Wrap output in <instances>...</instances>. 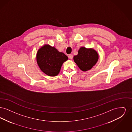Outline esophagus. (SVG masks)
Here are the masks:
<instances>
[{
  "label": "esophagus",
  "mask_w": 132,
  "mask_h": 132,
  "mask_svg": "<svg viewBox=\"0 0 132 132\" xmlns=\"http://www.w3.org/2000/svg\"><path fill=\"white\" fill-rule=\"evenodd\" d=\"M73 55L72 54H69L68 55V57H69V59H72L73 58Z\"/></svg>",
  "instance_id": "34e87169"
}]
</instances>
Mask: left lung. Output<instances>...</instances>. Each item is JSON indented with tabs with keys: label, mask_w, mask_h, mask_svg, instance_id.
Returning <instances> with one entry per match:
<instances>
[{
	"label": "left lung",
	"mask_w": 132,
	"mask_h": 132,
	"mask_svg": "<svg viewBox=\"0 0 132 132\" xmlns=\"http://www.w3.org/2000/svg\"><path fill=\"white\" fill-rule=\"evenodd\" d=\"M98 59V54L93 48L82 47L78 51V55L74 56V60L79 68L83 71L91 69Z\"/></svg>",
	"instance_id": "left-lung-1"
}]
</instances>
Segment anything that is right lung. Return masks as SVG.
I'll use <instances>...</instances> for the list:
<instances>
[{"label": "right lung", "instance_id": "obj_1", "mask_svg": "<svg viewBox=\"0 0 132 132\" xmlns=\"http://www.w3.org/2000/svg\"><path fill=\"white\" fill-rule=\"evenodd\" d=\"M68 59L63 52L54 47L45 45L38 50L37 61L40 70L50 76H56L59 73L64 62Z\"/></svg>", "mask_w": 132, "mask_h": 132}]
</instances>
